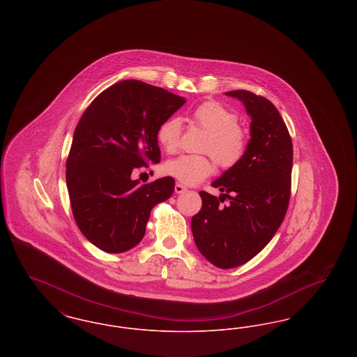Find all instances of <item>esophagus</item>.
Segmentation results:
<instances>
[{
	"instance_id": "34e87169",
	"label": "esophagus",
	"mask_w": 357,
	"mask_h": 357,
	"mask_svg": "<svg viewBox=\"0 0 357 357\" xmlns=\"http://www.w3.org/2000/svg\"><path fill=\"white\" fill-rule=\"evenodd\" d=\"M187 187L183 186V185H181V183H176L175 185V192L176 194H183V192H186Z\"/></svg>"
}]
</instances>
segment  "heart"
<instances>
[{
  "label": "heart",
  "mask_w": 357,
  "mask_h": 357,
  "mask_svg": "<svg viewBox=\"0 0 357 357\" xmlns=\"http://www.w3.org/2000/svg\"><path fill=\"white\" fill-rule=\"evenodd\" d=\"M195 124L207 131L204 150L211 153L215 160L230 167L243 155L246 140L238 127L234 112L218 102H204L192 111ZM182 134V121L170 118L158 128V142L166 153H175L179 147ZM214 171L213 160L206 155H181L165 165V172L183 185H197L210 176Z\"/></svg>",
  "instance_id": "obj_1"
}]
</instances>
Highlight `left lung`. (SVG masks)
<instances>
[{"label": "left lung", "instance_id": "1", "mask_svg": "<svg viewBox=\"0 0 357 357\" xmlns=\"http://www.w3.org/2000/svg\"><path fill=\"white\" fill-rule=\"evenodd\" d=\"M250 116V139L237 163L211 186L222 199L201 191V211L191 230L201 255L221 269L246 264L272 239L284 221L289 198L293 146L285 121L272 102L249 91L225 92ZM227 197L229 202L222 205Z\"/></svg>", "mask_w": 357, "mask_h": 357}]
</instances>
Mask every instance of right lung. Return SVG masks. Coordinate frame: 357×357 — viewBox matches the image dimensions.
<instances>
[{"instance_id":"obj_1","label":"right lung","mask_w":357,"mask_h":357,"mask_svg":"<svg viewBox=\"0 0 357 357\" xmlns=\"http://www.w3.org/2000/svg\"><path fill=\"white\" fill-rule=\"evenodd\" d=\"M183 104L163 88L123 80L85 109L67 160V188L80 231L102 252L136 246L153 206L172 195L171 176L140 185L132 171L160 160L158 128Z\"/></svg>"}]
</instances>
